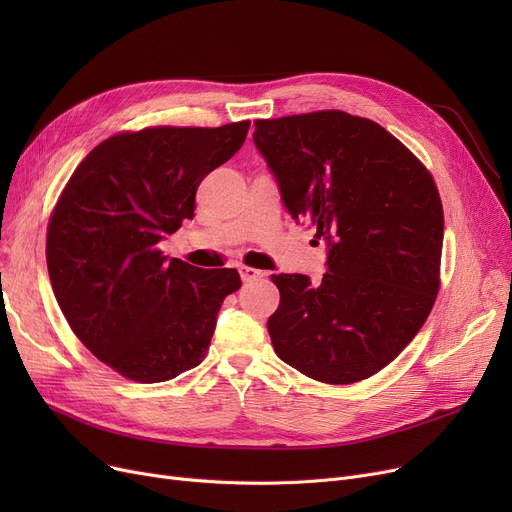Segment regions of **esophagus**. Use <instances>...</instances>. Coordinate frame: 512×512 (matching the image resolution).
Segmentation results:
<instances>
[{
    "instance_id": "obj_1",
    "label": "esophagus",
    "mask_w": 512,
    "mask_h": 512,
    "mask_svg": "<svg viewBox=\"0 0 512 512\" xmlns=\"http://www.w3.org/2000/svg\"><path fill=\"white\" fill-rule=\"evenodd\" d=\"M238 272H240L242 282H253V280H259V278L265 276V272L255 270V267H249V265H240Z\"/></svg>"
}]
</instances>
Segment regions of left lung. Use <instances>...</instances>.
I'll return each instance as SVG.
<instances>
[{
	"mask_svg": "<svg viewBox=\"0 0 512 512\" xmlns=\"http://www.w3.org/2000/svg\"><path fill=\"white\" fill-rule=\"evenodd\" d=\"M253 143L292 220L328 242L321 284L274 274L276 355L355 384L394 361L436 303L444 211L421 161L373 120L338 110L257 120Z\"/></svg>",
	"mask_w": 512,
	"mask_h": 512,
	"instance_id": "1",
	"label": "left lung"
}]
</instances>
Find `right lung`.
I'll return each mask as SVG.
<instances>
[{
  "mask_svg": "<svg viewBox=\"0 0 512 512\" xmlns=\"http://www.w3.org/2000/svg\"><path fill=\"white\" fill-rule=\"evenodd\" d=\"M251 122L114 134L74 170L47 228V270L72 332L120 375L155 384L197 367L215 319L240 288L230 267L201 270L159 251L193 220L201 180Z\"/></svg>",
  "mask_w": 512,
  "mask_h": 512,
  "instance_id": "right-lung-1",
  "label": "right lung"
}]
</instances>
